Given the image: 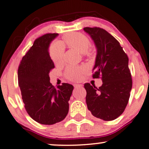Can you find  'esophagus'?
I'll list each match as a JSON object with an SVG mask.
<instances>
[{"label": "esophagus", "mask_w": 149, "mask_h": 149, "mask_svg": "<svg viewBox=\"0 0 149 149\" xmlns=\"http://www.w3.org/2000/svg\"><path fill=\"white\" fill-rule=\"evenodd\" d=\"M74 88H82L81 84H74Z\"/></svg>", "instance_id": "obj_1"}]
</instances>
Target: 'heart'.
<instances>
[{
	"label": "heart",
	"instance_id": "b5f03b06",
	"mask_svg": "<svg viewBox=\"0 0 149 149\" xmlns=\"http://www.w3.org/2000/svg\"><path fill=\"white\" fill-rule=\"evenodd\" d=\"M63 42L67 46L74 48L80 53H87L91 46L89 38L81 33H70L63 36ZM63 45L61 43H54L49 47V55L55 64H59L62 62L63 55ZM86 69L81 66L69 65L65 70V76L71 81H79Z\"/></svg>",
	"mask_w": 149,
	"mask_h": 149
}]
</instances>
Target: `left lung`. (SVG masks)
Instances as JSON below:
<instances>
[{"mask_svg": "<svg viewBox=\"0 0 149 149\" xmlns=\"http://www.w3.org/2000/svg\"><path fill=\"white\" fill-rule=\"evenodd\" d=\"M84 30L97 48L93 77H101L103 82L98 88L84 84L88 109L97 118L114 120L125 110L132 88L128 56L116 38L104 29L87 27Z\"/></svg>", "mask_w": 149, "mask_h": 149, "instance_id": "left-lung-1", "label": "left lung"}]
</instances>
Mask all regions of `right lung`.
<instances>
[{"instance_id": "1", "label": "right lung", "mask_w": 149, "mask_h": 149, "mask_svg": "<svg viewBox=\"0 0 149 149\" xmlns=\"http://www.w3.org/2000/svg\"><path fill=\"white\" fill-rule=\"evenodd\" d=\"M58 35L46 34L36 38L22 58L18 70V86L25 110L34 121L45 125L65 119L74 89L66 83L56 88L49 81V73L54 64L49 55V47Z\"/></svg>"}]
</instances>
